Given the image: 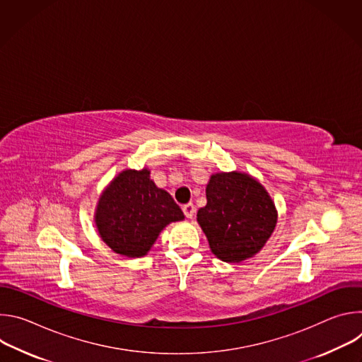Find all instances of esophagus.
Wrapping results in <instances>:
<instances>
[{"label": "esophagus", "instance_id": "esophagus-1", "mask_svg": "<svg viewBox=\"0 0 362 362\" xmlns=\"http://www.w3.org/2000/svg\"><path fill=\"white\" fill-rule=\"evenodd\" d=\"M183 214H185V216L186 218H189V219H192L193 218V215H194V212H196V209H194V204L193 203H186V204H183Z\"/></svg>", "mask_w": 362, "mask_h": 362}]
</instances>
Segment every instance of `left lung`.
I'll return each mask as SVG.
<instances>
[{"mask_svg": "<svg viewBox=\"0 0 362 362\" xmlns=\"http://www.w3.org/2000/svg\"><path fill=\"white\" fill-rule=\"evenodd\" d=\"M197 222L212 252L225 262H242L262 249L276 226L268 192L247 175L216 173L206 187Z\"/></svg>", "mask_w": 362, "mask_h": 362, "instance_id": "1", "label": "left lung"}]
</instances>
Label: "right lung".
<instances>
[{"label":"right lung","instance_id":"right-lung-1","mask_svg":"<svg viewBox=\"0 0 362 362\" xmlns=\"http://www.w3.org/2000/svg\"><path fill=\"white\" fill-rule=\"evenodd\" d=\"M183 218L173 197L150 180L147 169L124 170L101 194L95 225L116 253L139 257L148 252L166 225Z\"/></svg>","mask_w":362,"mask_h":362}]
</instances>
